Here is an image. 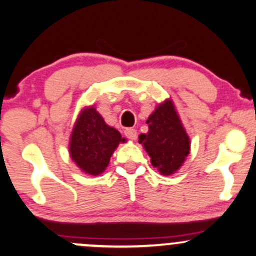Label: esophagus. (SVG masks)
<instances>
[{"mask_svg": "<svg viewBox=\"0 0 256 256\" xmlns=\"http://www.w3.org/2000/svg\"><path fill=\"white\" fill-rule=\"evenodd\" d=\"M125 136L128 138V140H134L137 138V131L134 128H126L125 130Z\"/></svg>", "mask_w": 256, "mask_h": 256, "instance_id": "esophagus-1", "label": "esophagus"}]
</instances>
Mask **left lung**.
<instances>
[{"mask_svg": "<svg viewBox=\"0 0 256 256\" xmlns=\"http://www.w3.org/2000/svg\"><path fill=\"white\" fill-rule=\"evenodd\" d=\"M146 124L149 125L148 134H140L138 142L144 146L152 165L161 174H172L183 165L190 150L189 137L172 102L167 100L158 106Z\"/></svg>", "mask_w": 256, "mask_h": 256, "instance_id": "obj_1", "label": "left lung"}]
</instances>
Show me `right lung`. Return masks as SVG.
Instances as JSON below:
<instances>
[{
	"mask_svg": "<svg viewBox=\"0 0 256 256\" xmlns=\"http://www.w3.org/2000/svg\"><path fill=\"white\" fill-rule=\"evenodd\" d=\"M120 142V132L104 122L94 107L82 112L71 134L70 152L82 171L98 176L106 170Z\"/></svg>",
	"mask_w": 256,
	"mask_h": 256,
	"instance_id": "obj_1",
	"label": "right lung"
}]
</instances>
